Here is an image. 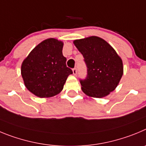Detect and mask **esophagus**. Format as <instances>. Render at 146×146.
Here are the masks:
<instances>
[{
  "label": "esophagus",
  "instance_id": "1",
  "mask_svg": "<svg viewBox=\"0 0 146 146\" xmlns=\"http://www.w3.org/2000/svg\"><path fill=\"white\" fill-rule=\"evenodd\" d=\"M73 75H75V76L77 74V69H76V68H74L73 69Z\"/></svg>",
  "mask_w": 146,
  "mask_h": 146
}]
</instances>
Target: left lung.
<instances>
[{"label":"left lung","instance_id":"1","mask_svg":"<svg viewBox=\"0 0 146 146\" xmlns=\"http://www.w3.org/2000/svg\"><path fill=\"white\" fill-rule=\"evenodd\" d=\"M73 44L82 54L87 76L80 80L82 91L89 97L108 95L119 84L123 75V62L110 44L98 36L75 40Z\"/></svg>","mask_w":146,"mask_h":146}]
</instances>
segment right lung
<instances>
[{
	"instance_id": "add662e5",
	"label": "right lung",
	"mask_w": 146,
	"mask_h": 146,
	"mask_svg": "<svg viewBox=\"0 0 146 146\" xmlns=\"http://www.w3.org/2000/svg\"><path fill=\"white\" fill-rule=\"evenodd\" d=\"M63 43L48 38L37 45L22 62L21 74L29 91L38 98H51L63 89L73 71L62 54Z\"/></svg>"
}]
</instances>
